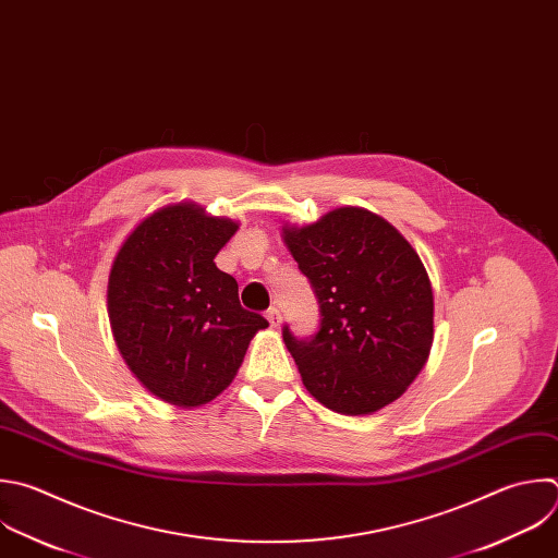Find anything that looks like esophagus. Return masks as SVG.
<instances>
[{
	"instance_id": "obj_1",
	"label": "esophagus",
	"mask_w": 558,
	"mask_h": 558,
	"mask_svg": "<svg viewBox=\"0 0 558 558\" xmlns=\"http://www.w3.org/2000/svg\"><path fill=\"white\" fill-rule=\"evenodd\" d=\"M267 319H269V324H271L274 328H278V326H280V322H282V315H280V311L274 306V308H269V311H267Z\"/></svg>"
}]
</instances>
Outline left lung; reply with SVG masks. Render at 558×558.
<instances>
[{"mask_svg": "<svg viewBox=\"0 0 558 558\" xmlns=\"http://www.w3.org/2000/svg\"><path fill=\"white\" fill-rule=\"evenodd\" d=\"M282 241L322 313L313 339L282 330L304 388L345 416L395 403L434 341V291L416 250L384 217L356 206L308 226H282Z\"/></svg>", "mask_w": 558, "mask_h": 558, "instance_id": "obj_1", "label": "left lung"}]
</instances>
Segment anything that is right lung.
<instances>
[{
  "label": "right lung",
  "instance_id": "1",
  "mask_svg": "<svg viewBox=\"0 0 558 558\" xmlns=\"http://www.w3.org/2000/svg\"><path fill=\"white\" fill-rule=\"evenodd\" d=\"M236 230L232 219L179 202L144 217L113 258L107 313L116 345L163 403L191 410L217 399L269 326L241 306L236 280L215 265Z\"/></svg>",
  "mask_w": 558,
  "mask_h": 558
}]
</instances>
